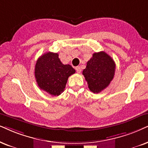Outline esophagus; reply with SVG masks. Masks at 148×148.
Here are the masks:
<instances>
[{"label": "esophagus", "instance_id": "34e87169", "mask_svg": "<svg viewBox=\"0 0 148 148\" xmlns=\"http://www.w3.org/2000/svg\"><path fill=\"white\" fill-rule=\"evenodd\" d=\"M76 72L79 74V73H80V72H81V68H80V67L77 66L76 67Z\"/></svg>", "mask_w": 148, "mask_h": 148}]
</instances>
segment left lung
Wrapping results in <instances>:
<instances>
[{"mask_svg": "<svg viewBox=\"0 0 148 148\" xmlns=\"http://www.w3.org/2000/svg\"><path fill=\"white\" fill-rule=\"evenodd\" d=\"M115 63L108 54L103 51L93 53L87 61L83 74L89 90L100 93L111 83L115 75Z\"/></svg>", "mask_w": 148, "mask_h": 148, "instance_id": "obj_1", "label": "left lung"}]
</instances>
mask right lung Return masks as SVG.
I'll list each match as a JSON object with an SVG mask.
<instances>
[{"label":"right lung","mask_w":148,"mask_h":148,"mask_svg":"<svg viewBox=\"0 0 148 148\" xmlns=\"http://www.w3.org/2000/svg\"><path fill=\"white\" fill-rule=\"evenodd\" d=\"M76 72L70 65L61 63L58 53L48 52L37 59L35 76L38 87L52 96L64 91L68 77Z\"/></svg>","instance_id":"add662e5"}]
</instances>
